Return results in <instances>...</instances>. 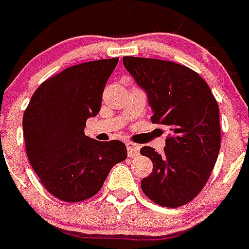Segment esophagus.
<instances>
[{
	"instance_id": "34e87169",
	"label": "esophagus",
	"mask_w": 249,
	"mask_h": 249,
	"mask_svg": "<svg viewBox=\"0 0 249 249\" xmlns=\"http://www.w3.org/2000/svg\"><path fill=\"white\" fill-rule=\"evenodd\" d=\"M127 152H128L129 158H135L140 155V146L132 142H127Z\"/></svg>"
}]
</instances>
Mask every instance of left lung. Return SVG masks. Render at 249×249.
I'll use <instances>...</instances> for the list:
<instances>
[{
	"instance_id": "1",
	"label": "left lung",
	"mask_w": 249,
	"mask_h": 249,
	"mask_svg": "<svg viewBox=\"0 0 249 249\" xmlns=\"http://www.w3.org/2000/svg\"><path fill=\"white\" fill-rule=\"evenodd\" d=\"M123 65L148 97L152 123L168 127L164 152L141 148L153 163L141 188L163 207L183 206L210 178L221 148L219 108L206 81L191 68L157 58L123 57Z\"/></svg>"
}]
</instances>
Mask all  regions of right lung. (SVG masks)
Segmentation results:
<instances>
[{"label": "right lung", "instance_id": "add662e5", "mask_svg": "<svg viewBox=\"0 0 249 249\" xmlns=\"http://www.w3.org/2000/svg\"><path fill=\"white\" fill-rule=\"evenodd\" d=\"M118 58L72 66L39 86L23 113L30 163L46 190L66 202L91 198L114 164L127 158L117 140L85 135L86 121L101 109L102 93Z\"/></svg>", "mask_w": 249, "mask_h": 249}]
</instances>
